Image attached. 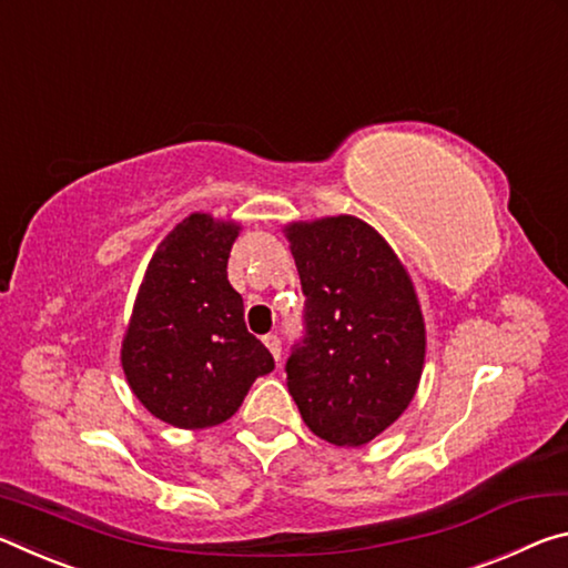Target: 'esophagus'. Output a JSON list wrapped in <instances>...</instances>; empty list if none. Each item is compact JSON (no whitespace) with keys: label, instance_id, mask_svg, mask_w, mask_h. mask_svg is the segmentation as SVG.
Here are the masks:
<instances>
[{"label":"esophagus","instance_id":"esophagus-1","mask_svg":"<svg viewBox=\"0 0 568 568\" xmlns=\"http://www.w3.org/2000/svg\"><path fill=\"white\" fill-rule=\"evenodd\" d=\"M264 345L268 347V352H272L276 362L282 359V339H278L276 334H266V337H264Z\"/></svg>","mask_w":568,"mask_h":568}]
</instances>
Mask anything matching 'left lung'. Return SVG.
<instances>
[{
  "label": "left lung",
  "mask_w": 568,
  "mask_h": 568,
  "mask_svg": "<svg viewBox=\"0 0 568 568\" xmlns=\"http://www.w3.org/2000/svg\"><path fill=\"white\" fill-rule=\"evenodd\" d=\"M286 239L304 292L286 387L314 435L357 448L405 413L420 383V304L395 251L365 221L292 223Z\"/></svg>",
  "instance_id": "obj_1"
}]
</instances>
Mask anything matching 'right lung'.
<instances>
[{"label":"right lung","instance_id":"right-lung-1","mask_svg":"<svg viewBox=\"0 0 568 568\" xmlns=\"http://www.w3.org/2000/svg\"><path fill=\"white\" fill-rule=\"evenodd\" d=\"M239 234L206 213L183 219L148 264L123 339V369L158 420L183 430L229 420L274 357L246 329L226 264Z\"/></svg>","mask_w":568,"mask_h":568}]
</instances>
